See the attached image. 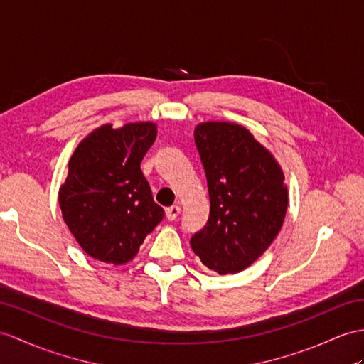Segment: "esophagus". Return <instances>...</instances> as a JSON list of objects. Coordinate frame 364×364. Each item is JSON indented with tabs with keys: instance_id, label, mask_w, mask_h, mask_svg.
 <instances>
[{
	"instance_id": "esophagus-1",
	"label": "esophagus",
	"mask_w": 364,
	"mask_h": 364,
	"mask_svg": "<svg viewBox=\"0 0 364 364\" xmlns=\"http://www.w3.org/2000/svg\"><path fill=\"white\" fill-rule=\"evenodd\" d=\"M179 213H181L179 205H171L165 210V215H166L168 220H174L177 216H179Z\"/></svg>"
}]
</instances>
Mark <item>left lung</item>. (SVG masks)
Here are the masks:
<instances>
[{"label":"left lung","instance_id":"8db88e82","mask_svg":"<svg viewBox=\"0 0 364 364\" xmlns=\"http://www.w3.org/2000/svg\"><path fill=\"white\" fill-rule=\"evenodd\" d=\"M194 141L207 176L210 218L191 237V249L213 272H241L269 249L284 223V173L269 149L237 123H199Z\"/></svg>","mask_w":364,"mask_h":364}]
</instances>
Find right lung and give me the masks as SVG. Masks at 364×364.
Listing matches in <instances>:
<instances>
[{
	"label": "right lung",
	"instance_id": "obj_1",
	"mask_svg": "<svg viewBox=\"0 0 364 364\" xmlns=\"http://www.w3.org/2000/svg\"><path fill=\"white\" fill-rule=\"evenodd\" d=\"M156 136L154 122L122 128L105 123L70 156L58 203L69 232L91 258L112 265L129 262L164 219L140 170Z\"/></svg>",
	"mask_w": 364,
	"mask_h": 364
}]
</instances>
